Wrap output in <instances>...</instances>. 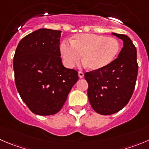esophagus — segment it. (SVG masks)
Wrapping results in <instances>:
<instances>
[{
	"label": "esophagus",
	"mask_w": 149,
	"mask_h": 149,
	"mask_svg": "<svg viewBox=\"0 0 149 149\" xmlns=\"http://www.w3.org/2000/svg\"><path fill=\"white\" fill-rule=\"evenodd\" d=\"M84 76V74L83 72L79 71V77L80 78V79H83Z\"/></svg>",
	"instance_id": "obj_1"
}]
</instances>
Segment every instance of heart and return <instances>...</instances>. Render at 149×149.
I'll return each instance as SVG.
<instances>
[{
  "instance_id": "1",
  "label": "heart",
  "mask_w": 149,
  "mask_h": 149,
  "mask_svg": "<svg viewBox=\"0 0 149 149\" xmlns=\"http://www.w3.org/2000/svg\"><path fill=\"white\" fill-rule=\"evenodd\" d=\"M60 45V52L66 65L74 67L82 62L90 70H99L109 65L119 54V42L113 37L93 33L78 34Z\"/></svg>"
}]
</instances>
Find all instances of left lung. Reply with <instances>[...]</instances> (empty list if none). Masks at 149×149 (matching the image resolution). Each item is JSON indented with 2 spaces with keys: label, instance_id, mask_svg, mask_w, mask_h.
Returning a JSON list of instances; mask_svg holds the SVG:
<instances>
[{
  "label": "left lung",
  "instance_id": "left-lung-1",
  "mask_svg": "<svg viewBox=\"0 0 149 149\" xmlns=\"http://www.w3.org/2000/svg\"><path fill=\"white\" fill-rule=\"evenodd\" d=\"M123 41L118 57L99 70L86 72L87 95L91 106L97 113L111 115L122 110L130 100L138 76L137 50L126 35L112 33Z\"/></svg>",
  "mask_w": 149,
  "mask_h": 149
}]
</instances>
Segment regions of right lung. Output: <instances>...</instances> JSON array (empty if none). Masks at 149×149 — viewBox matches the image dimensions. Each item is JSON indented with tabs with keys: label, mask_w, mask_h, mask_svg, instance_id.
<instances>
[{
	"label": "right lung",
	"mask_w": 149,
	"mask_h": 149,
	"mask_svg": "<svg viewBox=\"0 0 149 149\" xmlns=\"http://www.w3.org/2000/svg\"><path fill=\"white\" fill-rule=\"evenodd\" d=\"M60 30L41 28L19 41L14 54V79L22 100L33 113H57L79 80L78 72L63 66Z\"/></svg>",
	"instance_id": "obj_1"
}]
</instances>
